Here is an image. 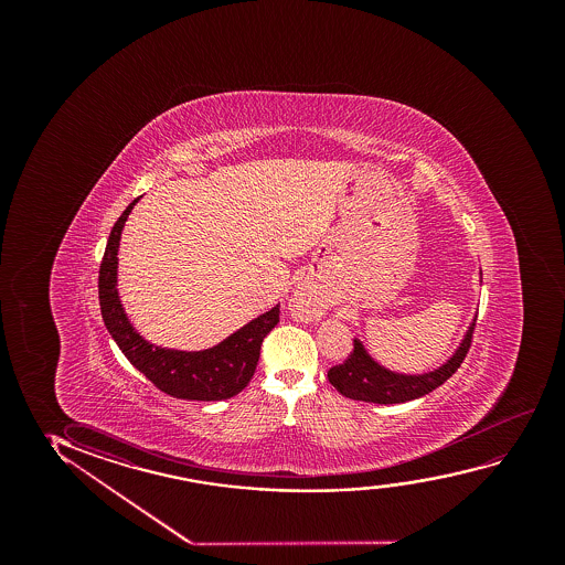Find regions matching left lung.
Instances as JSON below:
<instances>
[{
  "label": "left lung",
  "instance_id": "1",
  "mask_svg": "<svg viewBox=\"0 0 565 565\" xmlns=\"http://www.w3.org/2000/svg\"><path fill=\"white\" fill-rule=\"evenodd\" d=\"M472 332H475V322L465 333V340L448 363L441 364L436 371L418 374V376L397 374L380 366L364 351L363 343L355 340L353 351L349 353L348 359L328 371V380L341 395L356 402L380 403V405L411 402L441 386L461 366L471 348Z\"/></svg>",
  "mask_w": 565,
  "mask_h": 565
}]
</instances>
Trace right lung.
I'll return each mask as SVG.
<instances>
[{
  "mask_svg": "<svg viewBox=\"0 0 565 565\" xmlns=\"http://www.w3.org/2000/svg\"><path fill=\"white\" fill-rule=\"evenodd\" d=\"M139 199L125 209L109 233L98 276L104 324L124 355L163 394L193 402H220L239 394L255 374L260 345L279 322V305L250 320L227 340L204 351L156 348L135 332L117 294V248L127 216Z\"/></svg>",
  "mask_w": 565,
  "mask_h": 565,
  "instance_id": "obj_1",
  "label": "right lung"
}]
</instances>
